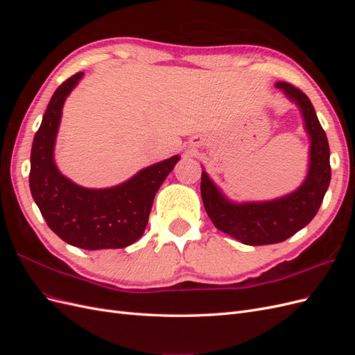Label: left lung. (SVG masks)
Here are the masks:
<instances>
[{
  "instance_id": "obj_1",
  "label": "left lung",
  "mask_w": 355,
  "mask_h": 355,
  "mask_svg": "<svg viewBox=\"0 0 355 355\" xmlns=\"http://www.w3.org/2000/svg\"><path fill=\"white\" fill-rule=\"evenodd\" d=\"M275 87L299 106L311 139L304 184L282 198L239 204L225 197L206 171L201 173V198L213 225L247 245L282 243L306 227L323 202L331 176L327 136L313 103L302 90L286 81L275 83Z\"/></svg>"
}]
</instances>
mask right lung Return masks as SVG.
<instances>
[{"instance_id": "1", "label": "right lung", "mask_w": 355, "mask_h": 355, "mask_svg": "<svg viewBox=\"0 0 355 355\" xmlns=\"http://www.w3.org/2000/svg\"><path fill=\"white\" fill-rule=\"evenodd\" d=\"M83 75H72L51 96L31 149V194L63 241L85 250L123 249L142 237L157 191L180 157L149 166L112 188H84L63 176L53 153L63 103Z\"/></svg>"}]
</instances>
